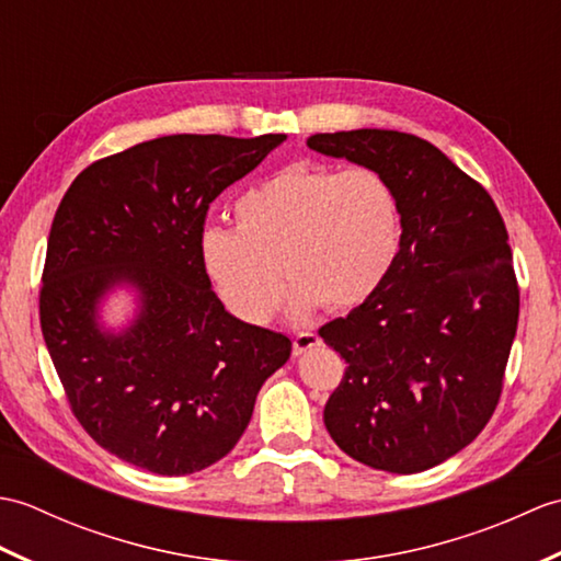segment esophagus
<instances>
[{
	"mask_svg": "<svg viewBox=\"0 0 561 561\" xmlns=\"http://www.w3.org/2000/svg\"><path fill=\"white\" fill-rule=\"evenodd\" d=\"M318 344H320V337L316 335V332H311V330L299 332V335L294 337V354H296V356H301L304 352L318 347Z\"/></svg>",
	"mask_w": 561,
	"mask_h": 561,
	"instance_id": "1",
	"label": "esophagus"
}]
</instances>
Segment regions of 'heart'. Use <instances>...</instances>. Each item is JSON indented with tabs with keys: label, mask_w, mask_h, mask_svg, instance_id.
<instances>
[{
	"label": "heart",
	"mask_w": 561,
	"mask_h": 561,
	"mask_svg": "<svg viewBox=\"0 0 561 561\" xmlns=\"http://www.w3.org/2000/svg\"><path fill=\"white\" fill-rule=\"evenodd\" d=\"M236 229L209 226L199 255L224 304L245 323H265L282 299L308 316L323 304L344 311L364 304L400 250V202L371 169L335 171L291 163L238 197Z\"/></svg>",
	"instance_id": "b5f03b06"
}]
</instances>
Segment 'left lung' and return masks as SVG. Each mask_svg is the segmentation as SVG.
<instances>
[{
    "mask_svg": "<svg viewBox=\"0 0 561 561\" xmlns=\"http://www.w3.org/2000/svg\"><path fill=\"white\" fill-rule=\"evenodd\" d=\"M308 147L380 173L400 202L383 284L318 335L347 362L323 420L374 470L412 474L490 422L518 328L508 233L490 193L444 151L396 129L313 135Z\"/></svg>",
    "mask_w": 561,
    "mask_h": 561,
    "instance_id": "obj_1",
    "label": "left lung"
}]
</instances>
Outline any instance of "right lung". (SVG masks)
Returning <instances> with one entry per match:
<instances>
[{
  "label": "right lung",
  "instance_id": "right-lung-1",
  "mask_svg": "<svg viewBox=\"0 0 561 561\" xmlns=\"http://www.w3.org/2000/svg\"><path fill=\"white\" fill-rule=\"evenodd\" d=\"M287 135H171L91 163L53 219L41 328L81 426L141 470L190 474L229 453L291 340L226 311L202 265L214 199ZM136 294L105 329L102 304Z\"/></svg>",
  "mask_w": 561,
  "mask_h": 561
}]
</instances>
